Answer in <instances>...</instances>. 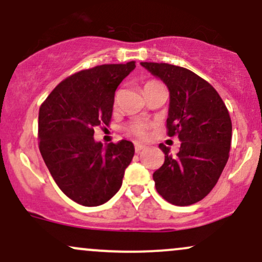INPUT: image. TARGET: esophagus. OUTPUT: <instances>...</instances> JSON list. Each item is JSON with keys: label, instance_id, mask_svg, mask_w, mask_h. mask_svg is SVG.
I'll return each mask as SVG.
<instances>
[{"label": "esophagus", "instance_id": "1", "mask_svg": "<svg viewBox=\"0 0 262 262\" xmlns=\"http://www.w3.org/2000/svg\"><path fill=\"white\" fill-rule=\"evenodd\" d=\"M143 149H145V145L139 144V143H136V151H137V153H139V151H142Z\"/></svg>", "mask_w": 262, "mask_h": 262}]
</instances>
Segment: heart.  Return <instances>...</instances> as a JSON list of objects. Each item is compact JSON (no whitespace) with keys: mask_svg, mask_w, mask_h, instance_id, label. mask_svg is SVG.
<instances>
[{"mask_svg":"<svg viewBox=\"0 0 262 262\" xmlns=\"http://www.w3.org/2000/svg\"><path fill=\"white\" fill-rule=\"evenodd\" d=\"M157 83L158 82H155V80H149V82L145 83L144 88L150 87V85L157 84ZM149 128H150V124H149V123L143 122V120H133V122H130L128 125H126L125 129L130 136H134L139 138V139H143V138H145L146 134H148Z\"/></svg>","mask_w":262,"mask_h":262,"instance_id":"obj_1","label":"heart"}]
</instances>
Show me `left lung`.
<instances>
[{
  "label": "left lung",
  "mask_w": 262,
  "mask_h": 262,
  "mask_svg": "<svg viewBox=\"0 0 262 262\" xmlns=\"http://www.w3.org/2000/svg\"><path fill=\"white\" fill-rule=\"evenodd\" d=\"M140 64L160 78L170 92L168 136L182 142L177 157L159 144L164 164L154 171L157 191L168 203L188 206L216 185L229 159L231 118L225 103L209 82L194 72L169 63Z\"/></svg>",
  "instance_id": "left-lung-1"
}]
</instances>
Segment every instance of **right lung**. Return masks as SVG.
Instances as JSON below:
<instances>
[{"label": "right lung", "mask_w": 262, "mask_h": 262, "mask_svg": "<svg viewBox=\"0 0 262 262\" xmlns=\"http://www.w3.org/2000/svg\"><path fill=\"white\" fill-rule=\"evenodd\" d=\"M136 62L102 64L63 79L39 107L38 146L48 170L70 199L98 206L116 195L133 159L129 140L103 148L94 128L109 125L116 89Z\"/></svg>", "instance_id": "right-lung-1"}]
</instances>
